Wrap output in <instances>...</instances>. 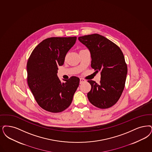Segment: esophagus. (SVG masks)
I'll list each match as a JSON object with an SVG mask.
<instances>
[{
  "mask_svg": "<svg viewBox=\"0 0 152 152\" xmlns=\"http://www.w3.org/2000/svg\"><path fill=\"white\" fill-rule=\"evenodd\" d=\"M80 84H82L83 83H85V82H86V80H85V79L80 78Z\"/></svg>",
  "mask_w": 152,
  "mask_h": 152,
  "instance_id": "34e87169",
  "label": "esophagus"
}]
</instances>
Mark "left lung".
Segmentation results:
<instances>
[{"instance_id":"obj_1","label":"left lung","mask_w":152,"mask_h":152,"mask_svg":"<svg viewBox=\"0 0 152 152\" xmlns=\"http://www.w3.org/2000/svg\"><path fill=\"white\" fill-rule=\"evenodd\" d=\"M78 39L91 52V68L97 72L101 71L99 84L88 81L91 86L87 94L88 99L98 108L111 107L121 96L127 74V66L121 49L98 34L79 37Z\"/></svg>"}]
</instances>
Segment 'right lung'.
I'll use <instances>...</instances> for the list:
<instances>
[{
    "mask_svg": "<svg viewBox=\"0 0 152 152\" xmlns=\"http://www.w3.org/2000/svg\"><path fill=\"white\" fill-rule=\"evenodd\" d=\"M77 37H50L39 43L27 62V82L38 105L51 113L68 108L80 83L72 76L61 83L57 76L58 66L64 64L65 56Z\"/></svg>",
    "mask_w": 152,
    "mask_h": 152,
    "instance_id": "obj_1",
    "label": "right lung"
}]
</instances>
